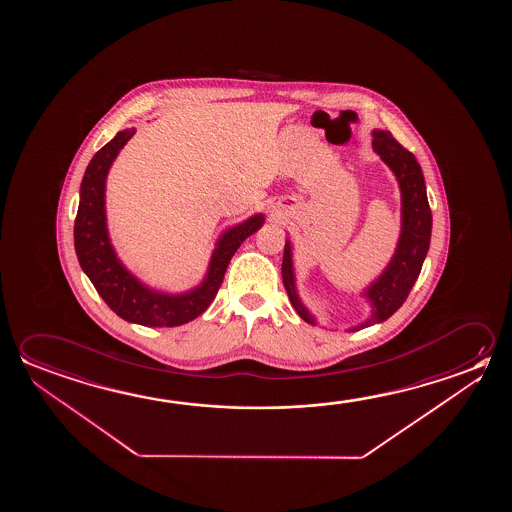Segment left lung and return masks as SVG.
Masks as SVG:
<instances>
[{
  "label": "left lung",
  "mask_w": 512,
  "mask_h": 512,
  "mask_svg": "<svg viewBox=\"0 0 512 512\" xmlns=\"http://www.w3.org/2000/svg\"><path fill=\"white\" fill-rule=\"evenodd\" d=\"M373 135V148L387 166L393 169L402 189V234L391 264L382 273V277L378 278L375 284L369 285L366 291V296L373 305L371 318L352 330H361L373 323H382L402 307L411 293L412 285L419 277L432 234V212L428 205L425 178L418 160L411 151L405 150L402 144L394 139L391 132L375 130ZM282 278L294 309L298 310V314L307 323L314 325V319L298 300V294L294 289L293 260L289 243H285Z\"/></svg>",
  "instance_id": "left-lung-1"
}]
</instances>
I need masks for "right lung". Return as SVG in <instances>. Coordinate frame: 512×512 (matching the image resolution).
I'll use <instances>...</instances> for the list:
<instances>
[{
    "instance_id": "add662e5",
    "label": "right lung",
    "mask_w": 512,
    "mask_h": 512,
    "mask_svg": "<svg viewBox=\"0 0 512 512\" xmlns=\"http://www.w3.org/2000/svg\"><path fill=\"white\" fill-rule=\"evenodd\" d=\"M134 134V128L119 132L110 143L96 151L85 169L75 219L76 255L85 275L119 318L144 327H178L207 310L223 284L228 262L244 239L264 225V216L257 214L221 235L218 248L212 253L207 278L200 287L176 296L155 293L144 287L119 262L112 250L105 223L107 173L119 150Z\"/></svg>"
}]
</instances>
